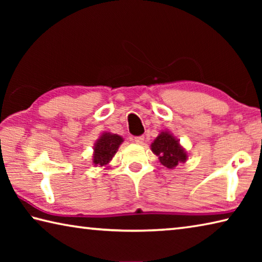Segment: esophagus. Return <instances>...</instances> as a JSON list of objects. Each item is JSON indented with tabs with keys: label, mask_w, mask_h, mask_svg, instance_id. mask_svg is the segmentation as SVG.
Instances as JSON below:
<instances>
[{
	"label": "esophagus",
	"mask_w": 262,
	"mask_h": 262,
	"mask_svg": "<svg viewBox=\"0 0 262 262\" xmlns=\"http://www.w3.org/2000/svg\"><path fill=\"white\" fill-rule=\"evenodd\" d=\"M133 142H134V143H136V144H142L144 142V137L143 136H136V137H134V139H133Z\"/></svg>",
	"instance_id": "esophagus-1"
}]
</instances>
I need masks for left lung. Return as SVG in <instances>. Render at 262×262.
<instances>
[{"label":"left lung","instance_id":"1","mask_svg":"<svg viewBox=\"0 0 262 262\" xmlns=\"http://www.w3.org/2000/svg\"><path fill=\"white\" fill-rule=\"evenodd\" d=\"M151 151L158 157L159 163L167 168H174L180 163H186L188 152L180 141L170 130H162L150 145Z\"/></svg>","mask_w":262,"mask_h":262}]
</instances>
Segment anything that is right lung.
<instances>
[{"label": "right lung", "mask_w": 262, "mask_h": 262, "mask_svg": "<svg viewBox=\"0 0 262 262\" xmlns=\"http://www.w3.org/2000/svg\"><path fill=\"white\" fill-rule=\"evenodd\" d=\"M122 142L123 137L120 135L113 134L111 132L101 133L94 144L92 165L108 168L111 161L117 154Z\"/></svg>", "instance_id": "obj_1"}]
</instances>
